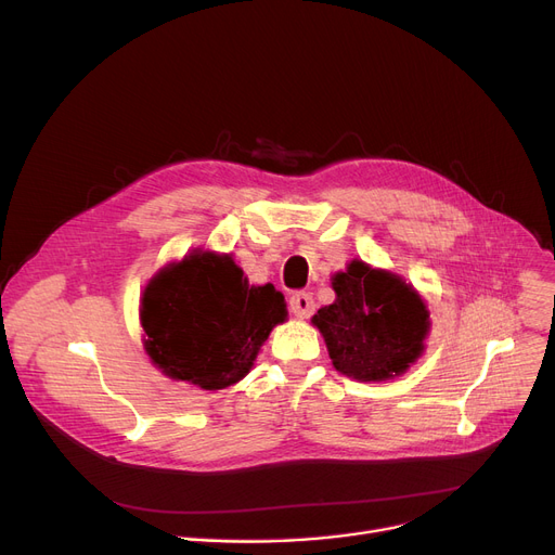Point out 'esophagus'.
<instances>
[{
    "instance_id": "1",
    "label": "esophagus",
    "mask_w": 555,
    "mask_h": 555,
    "mask_svg": "<svg viewBox=\"0 0 555 555\" xmlns=\"http://www.w3.org/2000/svg\"><path fill=\"white\" fill-rule=\"evenodd\" d=\"M288 307H291V313L296 318H309L315 311L313 296H311V293H305V291L293 293V296L288 298Z\"/></svg>"
}]
</instances>
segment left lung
Listing matches in <instances>:
<instances>
[{"mask_svg":"<svg viewBox=\"0 0 555 555\" xmlns=\"http://www.w3.org/2000/svg\"><path fill=\"white\" fill-rule=\"evenodd\" d=\"M336 300L318 309L320 330L334 367L361 383L408 372L423 353L430 311L403 278L353 259L332 278Z\"/></svg>","mask_w":555,"mask_h":555,"instance_id":"8db88e82","label":"left lung"}]
</instances>
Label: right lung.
I'll list each match as a JSON object with an SVG mask.
<instances>
[{
  "instance_id": "add662e5",
  "label": "right lung",
  "mask_w": 555,
  "mask_h": 555,
  "mask_svg": "<svg viewBox=\"0 0 555 555\" xmlns=\"http://www.w3.org/2000/svg\"><path fill=\"white\" fill-rule=\"evenodd\" d=\"M286 302L273 284L250 286L231 255L194 250L143 291L141 324L152 363L175 380L223 389L242 380Z\"/></svg>"
}]
</instances>
